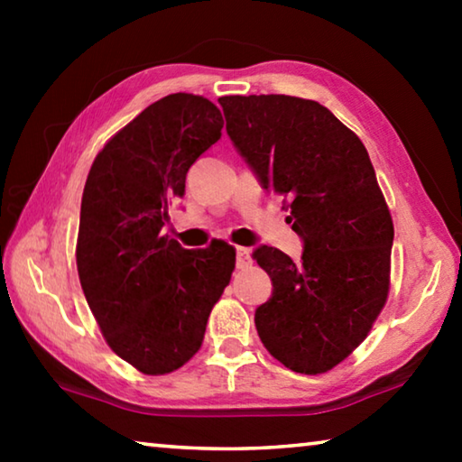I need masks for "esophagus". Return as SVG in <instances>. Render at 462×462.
<instances>
[{"label": "esophagus", "instance_id": "obj_1", "mask_svg": "<svg viewBox=\"0 0 462 462\" xmlns=\"http://www.w3.org/2000/svg\"><path fill=\"white\" fill-rule=\"evenodd\" d=\"M250 263H253V259H250V248L238 246L236 248V267L238 269H246Z\"/></svg>", "mask_w": 462, "mask_h": 462}]
</instances>
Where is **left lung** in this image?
<instances>
[{"label":"left lung","mask_w":462,"mask_h":462,"mask_svg":"<svg viewBox=\"0 0 462 462\" xmlns=\"http://www.w3.org/2000/svg\"><path fill=\"white\" fill-rule=\"evenodd\" d=\"M226 132L263 189L283 195L303 240L300 261L259 246L273 293L254 311L264 348L287 369L319 374L371 332L389 293L393 222L369 152L318 101L226 96Z\"/></svg>","instance_id":"8db88e82"}]
</instances>
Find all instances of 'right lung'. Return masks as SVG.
<instances>
[{"label": "right lung", "instance_id": "right-lung-1", "mask_svg": "<svg viewBox=\"0 0 462 462\" xmlns=\"http://www.w3.org/2000/svg\"><path fill=\"white\" fill-rule=\"evenodd\" d=\"M222 114L171 93L109 138L81 199L77 271L109 348L144 374L177 371L198 353L209 311L230 283L236 250H187L162 236L187 171L222 136Z\"/></svg>", "mask_w": 462, "mask_h": 462}]
</instances>
